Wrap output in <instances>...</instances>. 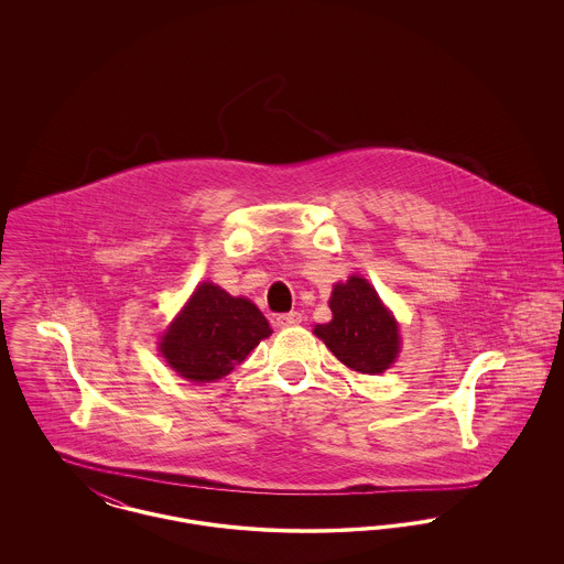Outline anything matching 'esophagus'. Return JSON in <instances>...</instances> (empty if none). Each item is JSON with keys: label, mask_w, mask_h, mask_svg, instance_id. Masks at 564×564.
I'll return each mask as SVG.
<instances>
[{"label": "esophagus", "mask_w": 564, "mask_h": 564, "mask_svg": "<svg viewBox=\"0 0 564 564\" xmlns=\"http://www.w3.org/2000/svg\"><path fill=\"white\" fill-rule=\"evenodd\" d=\"M300 322H302L300 313H283V315L276 317V325L279 327H292V325H297Z\"/></svg>", "instance_id": "obj_1"}]
</instances>
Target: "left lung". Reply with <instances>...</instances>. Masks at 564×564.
<instances>
[{"mask_svg": "<svg viewBox=\"0 0 564 564\" xmlns=\"http://www.w3.org/2000/svg\"><path fill=\"white\" fill-rule=\"evenodd\" d=\"M329 308L334 319L315 327L325 347L355 372H384L398 357L400 334L375 288L361 276H350L334 288Z\"/></svg>", "mask_w": 564, "mask_h": 564, "instance_id": "1", "label": "left lung"}]
</instances>
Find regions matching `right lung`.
Listing matches in <instances>:
<instances>
[{"label": "right lung", "instance_id": "obj_1", "mask_svg": "<svg viewBox=\"0 0 564 564\" xmlns=\"http://www.w3.org/2000/svg\"><path fill=\"white\" fill-rule=\"evenodd\" d=\"M267 336L269 322L256 304L203 283L164 334L162 357L192 382H212L230 375Z\"/></svg>", "mask_w": 564, "mask_h": 564}]
</instances>
